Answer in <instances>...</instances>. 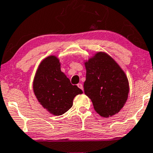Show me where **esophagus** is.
I'll return each mask as SVG.
<instances>
[{"mask_svg":"<svg viewBox=\"0 0 153 153\" xmlns=\"http://www.w3.org/2000/svg\"><path fill=\"white\" fill-rule=\"evenodd\" d=\"M77 86H78V87L79 88V89H84V86H83V84H81V83H79V84H77Z\"/></svg>","mask_w":153,"mask_h":153,"instance_id":"34e87169","label":"esophagus"}]
</instances>
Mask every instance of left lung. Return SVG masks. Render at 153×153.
<instances>
[{
    "instance_id": "8db88e82",
    "label": "left lung",
    "mask_w": 153,
    "mask_h": 153,
    "mask_svg": "<svg viewBox=\"0 0 153 153\" xmlns=\"http://www.w3.org/2000/svg\"><path fill=\"white\" fill-rule=\"evenodd\" d=\"M84 92L101 116L109 118L124 107L129 86L126 74L108 54L98 52L84 62Z\"/></svg>"
}]
</instances>
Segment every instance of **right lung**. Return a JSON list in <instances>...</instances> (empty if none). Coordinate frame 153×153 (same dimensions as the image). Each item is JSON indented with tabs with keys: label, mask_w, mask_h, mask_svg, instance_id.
<instances>
[{
	"label": "right lung",
	"mask_w": 153,
	"mask_h": 153,
	"mask_svg": "<svg viewBox=\"0 0 153 153\" xmlns=\"http://www.w3.org/2000/svg\"><path fill=\"white\" fill-rule=\"evenodd\" d=\"M33 91L43 107L56 116L67 112L74 98L83 93L61 72V63L55 55H49L40 63L33 80Z\"/></svg>",
	"instance_id": "obj_1"
}]
</instances>
